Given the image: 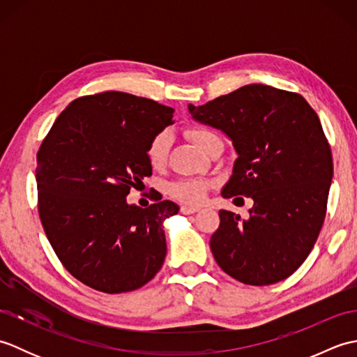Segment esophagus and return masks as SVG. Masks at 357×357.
<instances>
[{
  "mask_svg": "<svg viewBox=\"0 0 357 357\" xmlns=\"http://www.w3.org/2000/svg\"><path fill=\"white\" fill-rule=\"evenodd\" d=\"M198 210H199V207H196V206H181V213H184V215L196 213Z\"/></svg>",
  "mask_w": 357,
  "mask_h": 357,
  "instance_id": "1",
  "label": "esophagus"
}]
</instances>
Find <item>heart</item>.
<instances>
[{
	"label": "heart",
	"instance_id": "b5f03b06",
	"mask_svg": "<svg viewBox=\"0 0 357 357\" xmlns=\"http://www.w3.org/2000/svg\"><path fill=\"white\" fill-rule=\"evenodd\" d=\"M187 135L188 138L196 144V147L202 150L204 146H206L207 139L215 133L206 130V128H192V130L187 132ZM169 146H170V135L167 132L158 133L151 138L146 151L147 161L150 162L151 167H161L164 164ZM207 187L208 184L199 179H183L170 185V193L174 196V198L193 204V202H199L204 198V195L207 192Z\"/></svg>",
	"mask_w": 357,
	"mask_h": 357
}]
</instances>
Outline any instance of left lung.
Segmentation results:
<instances>
[{"mask_svg":"<svg viewBox=\"0 0 357 357\" xmlns=\"http://www.w3.org/2000/svg\"><path fill=\"white\" fill-rule=\"evenodd\" d=\"M188 113L233 144L222 198L253 201L247 219L219 210L210 239L218 265L248 285L287 279L312 252L327 210L333 161L319 116L301 95L265 84L188 104Z\"/></svg>","mask_w":357,"mask_h":357,"instance_id":"1","label":"left lung"}]
</instances>
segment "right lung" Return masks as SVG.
Returning <instances> with one entry per match:
<instances>
[{
	"mask_svg": "<svg viewBox=\"0 0 357 357\" xmlns=\"http://www.w3.org/2000/svg\"><path fill=\"white\" fill-rule=\"evenodd\" d=\"M173 109L104 92L72 101L36 155L38 210L50 245L72 276L104 293L147 284L165 255L172 201L141 208L130 188L151 174L147 146L172 126Z\"/></svg>",
	"mask_w": 357,
	"mask_h": 357,
	"instance_id": "add662e5",
	"label": "right lung"
}]
</instances>
